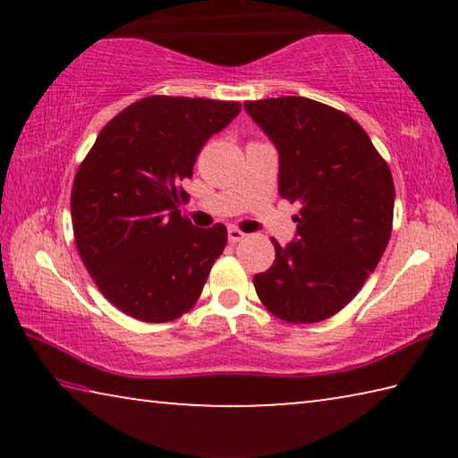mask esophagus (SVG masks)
I'll list each match as a JSON object with an SVG mask.
<instances>
[{"instance_id":"esophagus-1","label":"esophagus","mask_w":458,"mask_h":458,"mask_svg":"<svg viewBox=\"0 0 458 458\" xmlns=\"http://www.w3.org/2000/svg\"><path fill=\"white\" fill-rule=\"evenodd\" d=\"M244 232L242 230H238V228H228V240L232 244H236V242H240V240H244Z\"/></svg>"}]
</instances>
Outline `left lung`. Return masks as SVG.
Returning a JSON list of instances; mask_svg holds the SVG:
<instances>
[{"label": "left lung", "instance_id": "obj_1", "mask_svg": "<svg viewBox=\"0 0 458 458\" xmlns=\"http://www.w3.org/2000/svg\"><path fill=\"white\" fill-rule=\"evenodd\" d=\"M244 108L276 145L278 193L301 206L297 238L273 240L276 259L254 289L286 323L329 319L360 293L390 240V167L360 123L329 105L278 97Z\"/></svg>", "mask_w": 458, "mask_h": 458}]
</instances>
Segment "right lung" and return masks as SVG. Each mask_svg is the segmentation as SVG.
Here are the masks:
<instances>
[{
	"mask_svg": "<svg viewBox=\"0 0 458 458\" xmlns=\"http://www.w3.org/2000/svg\"><path fill=\"white\" fill-rule=\"evenodd\" d=\"M238 113L236 100L153 95L98 133L74 175L72 228L84 267L119 311L165 323L196 305L228 232L191 226L182 182Z\"/></svg>",
	"mask_w": 458,
	"mask_h": 458,
	"instance_id": "1",
	"label": "right lung"
}]
</instances>
